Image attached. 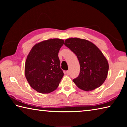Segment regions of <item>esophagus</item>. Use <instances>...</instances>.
Wrapping results in <instances>:
<instances>
[{
	"instance_id": "34e87169",
	"label": "esophagus",
	"mask_w": 127,
	"mask_h": 127,
	"mask_svg": "<svg viewBox=\"0 0 127 127\" xmlns=\"http://www.w3.org/2000/svg\"><path fill=\"white\" fill-rule=\"evenodd\" d=\"M66 73L67 75H69V70H67V71L66 72Z\"/></svg>"
}]
</instances>
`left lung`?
<instances>
[{"label": "left lung", "mask_w": 127, "mask_h": 127, "mask_svg": "<svg viewBox=\"0 0 127 127\" xmlns=\"http://www.w3.org/2000/svg\"><path fill=\"white\" fill-rule=\"evenodd\" d=\"M64 45L76 55L80 73L73 79L77 86L89 91L99 87L106 79L109 64L101 51L89 41L79 38L65 40Z\"/></svg>", "instance_id": "8db88e82"}]
</instances>
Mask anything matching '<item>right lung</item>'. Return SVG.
I'll return each mask as SVG.
<instances>
[{"mask_svg":"<svg viewBox=\"0 0 127 127\" xmlns=\"http://www.w3.org/2000/svg\"><path fill=\"white\" fill-rule=\"evenodd\" d=\"M64 41L53 38L36 44L25 63V76L33 89L48 94L58 87L64 76L60 66L58 53Z\"/></svg>","mask_w":127,"mask_h":127,"instance_id":"1","label":"right lung"}]
</instances>
